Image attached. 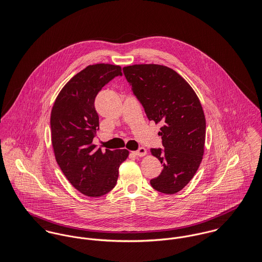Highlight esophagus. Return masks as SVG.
Instances as JSON below:
<instances>
[{"instance_id":"obj_1","label":"esophagus","mask_w":262,"mask_h":262,"mask_svg":"<svg viewBox=\"0 0 262 262\" xmlns=\"http://www.w3.org/2000/svg\"><path fill=\"white\" fill-rule=\"evenodd\" d=\"M133 154L135 155V156H145L146 154H147V151H146V149L145 148H139L137 151H135V152H133Z\"/></svg>"}]
</instances>
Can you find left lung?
Returning <instances> with one entry per match:
<instances>
[{"mask_svg": "<svg viewBox=\"0 0 262 262\" xmlns=\"http://www.w3.org/2000/svg\"><path fill=\"white\" fill-rule=\"evenodd\" d=\"M122 71L149 120L163 125L158 135L164 149H151L163 170L150 183L162 193L174 194L191 180L203 160L206 118L200 99L189 84L168 67L134 64Z\"/></svg>", "mask_w": 262, "mask_h": 262, "instance_id": "obj_1", "label": "left lung"}]
</instances>
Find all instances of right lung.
<instances>
[{"label":"right lung","mask_w":262,"mask_h":262,"mask_svg":"<svg viewBox=\"0 0 262 262\" xmlns=\"http://www.w3.org/2000/svg\"><path fill=\"white\" fill-rule=\"evenodd\" d=\"M117 76H122L119 66H88L66 84L52 110L55 160L70 183L87 196L109 192L117 182L120 164L128 156L127 150L102 152L92 144L99 126L95 98Z\"/></svg>","instance_id":"1"}]
</instances>
